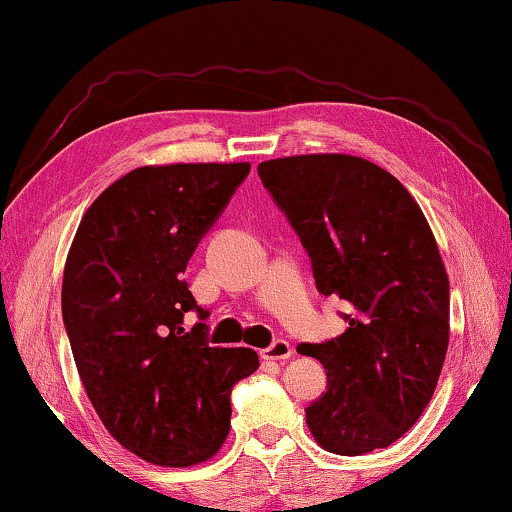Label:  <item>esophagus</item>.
Listing matches in <instances>:
<instances>
[{
  "mask_svg": "<svg viewBox=\"0 0 512 512\" xmlns=\"http://www.w3.org/2000/svg\"><path fill=\"white\" fill-rule=\"evenodd\" d=\"M259 356H262L264 361H287V358L292 356V345H289L287 340H276L271 342L269 347H264Z\"/></svg>",
  "mask_w": 512,
  "mask_h": 512,
  "instance_id": "obj_1",
  "label": "esophagus"
}]
</instances>
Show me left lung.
Listing matches in <instances>:
<instances>
[{
  "label": "left lung",
  "instance_id": "left-lung-1",
  "mask_svg": "<svg viewBox=\"0 0 512 512\" xmlns=\"http://www.w3.org/2000/svg\"><path fill=\"white\" fill-rule=\"evenodd\" d=\"M259 179L310 257L319 294L349 303L347 331L303 342L326 370L305 409L317 444L335 455L391 446L421 418L448 349L451 287L421 207L365 158L289 156Z\"/></svg>",
  "mask_w": 512,
  "mask_h": 512
}]
</instances>
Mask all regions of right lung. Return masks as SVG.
<instances>
[{
  "label": "right lung",
  "mask_w": 512,
  "mask_h": 512,
  "mask_svg": "<svg viewBox=\"0 0 512 512\" xmlns=\"http://www.w3.org/2000/svg\"><path fill=\"white\" fill-rule=\"evenodd\" d=\"M248 163L137 167L87 209L68 250L61 315L82 386L121 446L190 467L223 446L230 393L259 368L246 347H211L209 312L183 280ZM195 309L201 322L182 329Z\"/></svg>",
  "instance_id": "1"
}]
</instances>
